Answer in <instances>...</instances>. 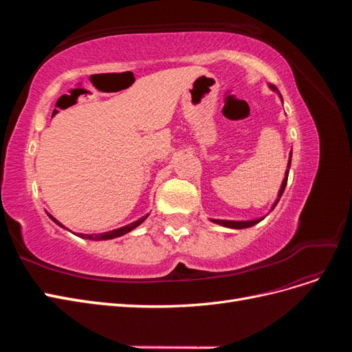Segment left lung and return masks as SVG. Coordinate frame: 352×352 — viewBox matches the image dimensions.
I'll use <instances>...</instances> for the list:
<instances>
[{
	"instance_id": "left-lung-1",
	"label": "left lung",
	"mask_w": 352,
	"mask_h": 352,
	"mask_svg": "<svg viewBox=\"0 0 352 352\" xmlns=\"http://www.w3.org/2000/svg\"><path fill=\"white\" fill-rule=\"evenodd\" d=\"M269 88H270L273 92L278 94V95H279V98H280V101L283 102V100H282V95H280V92L278 91V88L273 87V85H269ZM291 160H292V150H291V153H289V160H287V167H286V172H285V177H283V180H282L280 189H279V192H278V198L274 199V202H273V206H272L270 211H273V208L276 207V204H278L279 199H280V197H282V194H283V190H285V188H286L287 175H289V167H291ZM264 217H265V216L258 217V219H252V220H220V219H210V220H211L212 223H217V225H220V226L230 228V229H247V228H251V226H254V225H257V223H260Z\"/></svg>"
}]
</instances>
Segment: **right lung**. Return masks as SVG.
Masks as SVG:
<instances>
[{"label": "right lung", "instance_id": "1", "mask_svg": "<svg viewBox=\"0 0 352 352\" xmlns=\"http://www.w3.org/2000/svg\"><path fill=\"white\" fill-rule=\"evenodd\" d=\"M47 214H48V217H50L52 221L56 223V225H58V226L63 228V229L69 230V229H67L65 225H63V223H60L56 217H52L48 211H47ZM148 216H150V214H145V216H142L141 219H138L136 221L129 223V225L122 226V228H119V229H113V230H109V232H104V233H74V235L79 236V238H83V239H89V241H107V239H114V238L123 236V235H126V233H129V232H132L133 229H136L138 226L141 225V223L145 221V219H146ZM69 232H72V230H69Z\"/></svg>", "mask_w": 352, "mask_h": 352}]
</instances>
